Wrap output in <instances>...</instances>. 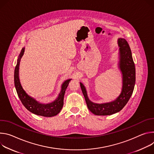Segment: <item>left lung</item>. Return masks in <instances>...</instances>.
<instances>
[{
  "mask_svg": "<svg viewBox=\"0 0 154 154\" xmlns=\"http://www.w3.org/2000/svg\"><path fill=\"white\" fill-rule=\"evenodd\" d=\"M117 44L119 47V68L122 73V91L119 97L108 103H94L89 98L86 88L80 82V86L88 108L91 112L97 116H108L119 112L127 103L133 92L136 72L131 51L125 38H119Z\"/></svg>",
  "mask_w": 154,
  "mask_h": 154,
  "instance_id": "obj_1",
  "label": "left lung"
}]
</instances>
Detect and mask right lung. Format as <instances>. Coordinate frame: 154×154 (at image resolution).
Returning a JSON list of instances; mask_svg holds the SVG:
<instances>
[{
  "label": "right lung",
  "mask_w": 154,
  "mask_h": 154,
  "mask_svg": "<svg viewBox=\"0 0 154 154\" xmlns=\"http://www.w3.org/2000/svg\"><path fill=\"white\" fill-rule=\"evenodd\" d=\"M25 48H23L17 60V64L14 69V82L18 95L24 107L30 112L43 117H53L56 116L61 111L63 105V98L68 85L72 79L65 81L61 86V91L55 100L48 103H42L36 99L28 95L23 88L19 77V69L21 59L24 54Z\"/></svg>",
  "instance_id": "1"
}]
</instances>
